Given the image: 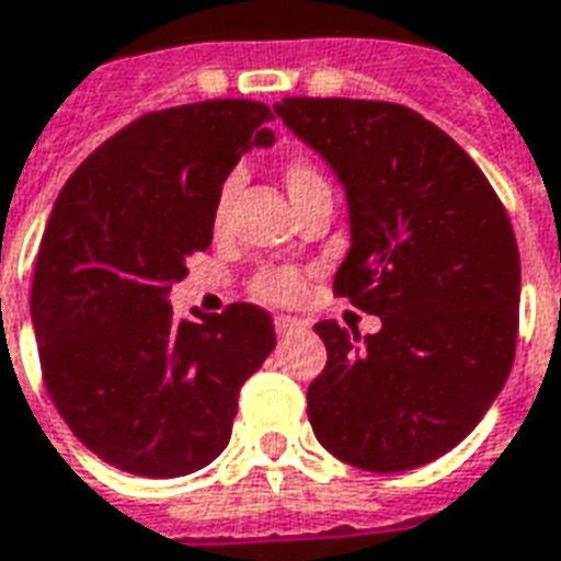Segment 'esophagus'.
<instances>
[{"label": "esophagus", "instance_id": "obj_1", "mask_svg": "<svg viewBox=\"0 0 561 561\" xmlns=\"http://www.w3.org/2000/svg\"><path fill=\"white\" fill-rule=\"evenodd\" d=\"M273 327H276V335L288 337V335H297V332H302V329L309 327V323L299 318H288V314H279V318L273 320Z\"/></svg>", "mask_w": 561, "mask_h": 561}]
</instances>
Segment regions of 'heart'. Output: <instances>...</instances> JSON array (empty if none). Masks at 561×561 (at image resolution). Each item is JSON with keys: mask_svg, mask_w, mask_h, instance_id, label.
Returning <instances> with one entry per match:
<instances>
[{"mask_svg": "<svg viewBox=\"0 0 561 561\" xmlns=\"http://www.w3.org/2000/svg\"><path fill=\"white\" fill-rule=\"evenodd\" d=\"M282 179H285V187H288L290 199H299L302 194H309L314 187H327V179L320 176V170L302 158H290L288 164L282 167ZM234 191H238V176H226L217 187V196H214L211 205V229L214 232H224L226 220H229V208H232ZM306 290V279L302 273L294 271V267H264L250 279V294L262 302H271V306H288L294 299L302 297Z\"/></svg>", "mask_w": 561, "mask_h": 561, "instance_id": "obj_1", "label": "heart"}]
</instances>
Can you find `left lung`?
<instances>
[{
  "label": "left lung",
  "mask_w": 561,
  "mask_h": 561,
  "mask_svg": "<svg viewBox=\"0 0 561 561\" xmlns=\"http://www.w3.org/2000/svg\"><path fill=\"white\" fill-rule=\"evenodd\" d=\"M347 191L350 252L332 290L382 329L320 320L327 367L309 421L335 459L374 473L421 468L482 421L515 362L520 255L473 158L397 102L276 105Z\"/></svg>",
  "instance_id": "obj_1"
}]
</instances>
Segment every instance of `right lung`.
Returning <instances> with one entry per match:
<instances>
[{"label":"right lung","instance_id":"obj_1","mask_svg":"<svg viewBox=\"0 0 561 561\" xmlns=\"http://www.w3.org/2000/svg\"><path fill=\"white\" fill-rule=\"evenodd\" d=\"M273 111L208 100L149 111L81 161L55 199L32 282L43 385L72 435L152 480L214 461L241 385L276 347L271 314L232 302L179 320L167 302L211 243L217 187Z\"/></svg>","mask_w":561,"mask_h":561}]
</instances>
